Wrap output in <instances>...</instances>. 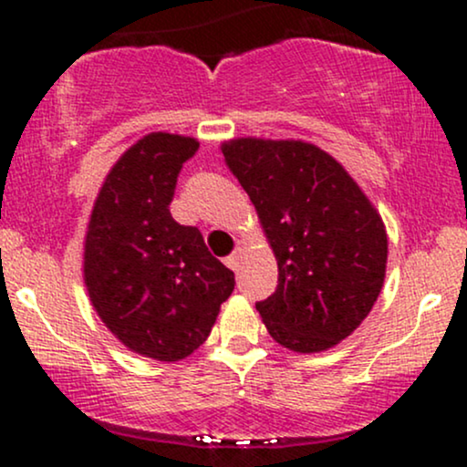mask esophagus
I'll return each instance as SVG.
<instances>
[{
	"label": "esophagus",
	"mask_w": 467,
	"mask_h": 467,
	"mask_svg": "<svg viewBox=\"0 0 467 467\" xmlns=\"http://www.w3.org/2000/svg\"><path fill=\"white\" fill-rule=\"evenodd\" d=\"M241 254H244V250L237 248L233 252V254L228 256L226 259V265L230 267V270H239V264H241Z\"/></svg>",
	"instance_id": "obj_1"
}]
</instances>
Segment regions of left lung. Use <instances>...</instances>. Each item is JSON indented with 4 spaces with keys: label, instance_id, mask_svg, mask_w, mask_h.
<instances>
[{
    "label": "left lung",
    "instance_id": "left-lung-1",
    "mask_svg": "<svg viewBox=\"0 0 467 467\" xmlns=\"http://www.w3.org/2000/svg\"><path fill=\"white\" fill-rule=\"evenodd\" d=\"M222 151L276 256L278 285L256 312L278 345L298 353L331 349L379 296L389 254L382 217L316 144L237 138Z\"/></svg>",
    "mask_w": 467,
    "mask_h": 467
}]
</instances>
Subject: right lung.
I'll return each mask as SVG.
<instances>
[{
	"label": "right lung",
	"instance_id": "obj_1",
	"mask_svg": "<svg viewBox=\"0 0 467 467\" xmlns=\"http://www.w3.org/2000/svg\"><path fill=\"white\" fill-rule=\"evenodd\" d=\"M195 138L155 131L111 166L88 223L83 278L107 329L127 349L178 362L203 345L234 275L195 226L171 217L182 164Z\"/></svg>",
	"mask_w": 467,
	"mask_h": 467
}]
</instances>
